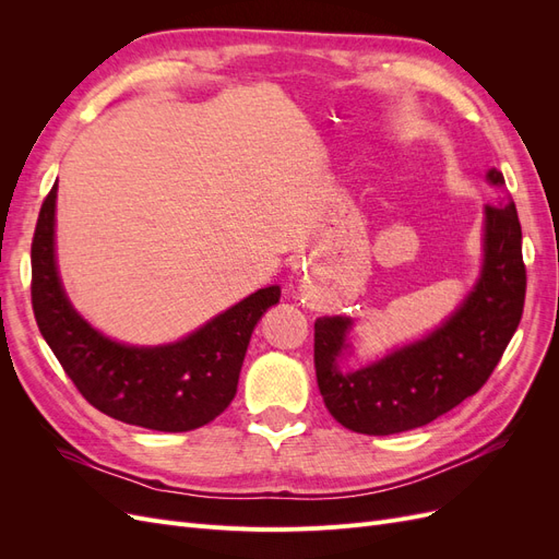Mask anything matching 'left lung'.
Masks as SVG:
<instances>
[{
	"mask_svg": "<svg viewBox=\"0 0 559 559\" xmlns=\"http://www.w3.org/2000/svg\"><path fill=\"white\" fill-rule=\"evenodd\" d=\"M487 181L503 189L492 167ZM527 273L522 228L513 200L485 205L483 267L468 296L429 335L357 370H343L349 354V317L314 321L317 384L329 413L343 427L389 436L425 427L473 396L492 376L520 324Z\"/></svg>",
	"mask_w": 559,
	"mask_h": 559,
	"instance_id": "left-lung-1",
	"label": "left lung"
}]
</instances>
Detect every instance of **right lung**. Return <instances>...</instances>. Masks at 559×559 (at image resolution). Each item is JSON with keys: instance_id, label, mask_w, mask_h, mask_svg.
Instances as JSON below:
<instances>
[{"instance_id": "add662e5", "label": "right lung", "mask_w": 559, "mask_h": 559, "mask_svg": "<svg viewBox=\"0 0 559 559\" xmlns=\"http://www.w3.org/2000/svg\"><path fill=\"white\" fill-rule=\"evenodd\" d=\"M56 198L46 195L32 240L37 326L79 392L99 413L154 431H191L222 415L238 392L253 326L280 302L265 286L177 343L126 345L93 329L64 294L56 263Z\"/></svg>"}]
</instances>
